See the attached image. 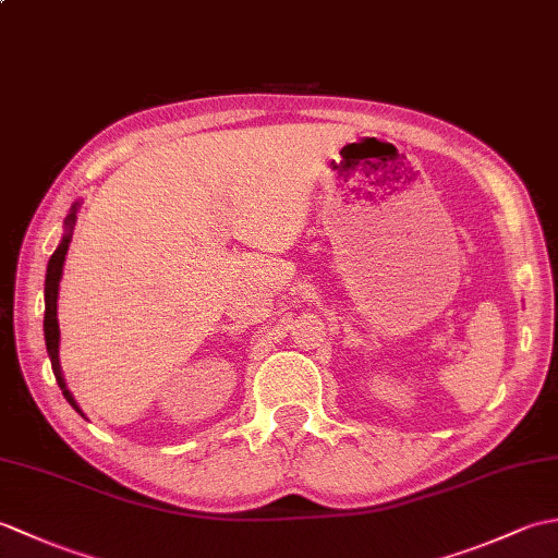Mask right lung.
Returning <instances> with one entry per match:
<instances>
[{
  "label": "right lung",
  "mask_w": 558,
  "mask_h": 558,
  "mask_svg": "<svg viewBox=\"0 0 558 558\" xmlns=\"http://www.w3.org/2000/svg\"><path fill=\"white\" fill-rule=\"evenodd\" d=\"M74 220H76V206L71 208L69 218H66V234H64L62 244L57 246V252L50 256V264H47V276H45V345H47V354H50L52 372H54V378H57L59 388H62V393L69 400V405L74 408L76 412H81L74 396H71L69 390H66V384H64V378H62V369H59V324H57L59 278H62V266H64V256H66L69 242H71V228H74Z\"/></svg>",
  "instance_id": "right-lung-1"
}]
</instances>
